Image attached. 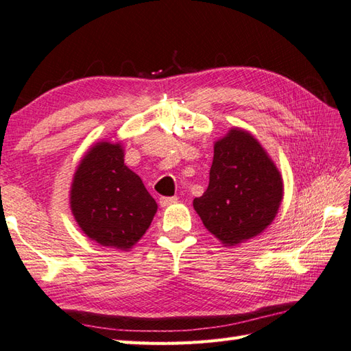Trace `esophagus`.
Segmentation results:
<instances>
[{
	"instance_id": "esophagus-1",
	"label": "esophagus",
	"mask_w": 351,
	"mask_h": 351,
	"mask_svg": "<svg viewBox=\"0 0 351 351\" xmlns=\"http://www.w3.org/2000/svg\"><path fill=\"white\" fill-rule=\"evenodd\" d=\"M174 202H177V197H160L159 199V204L162 207H168L171 204H174Z\"/></svg>"
}]
</instances>
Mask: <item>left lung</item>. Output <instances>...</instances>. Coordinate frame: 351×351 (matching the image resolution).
<instances>
[{
    "instance_id": "8db88e82",
    "label": "left lung",
    "mask_w": 351,
    "mask_h": 351,
    "mask_svg": "<svg viewBox=\"0 0 351 351\" xmlns=\"http://www.w3.org/2000/svg\"><path fill=\"white\" fill-rule=\"evenodd\" d=\"M282 195L274 160L249 132L234 128L215 143L208 188L193 208L216 239L234 246L269 227Z\"/></svg>"
}]
</instances>
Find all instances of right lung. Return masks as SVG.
<instances>
[{"label": "right lung", "instance_id": "obj_1", "mask_svg": "<svg viewBox=\"0 0 351 351\" xmlns=\"http://www.w3.org/2000/svg\"><path fill=\"white\" fill-rule=\"evenodd\" d=\"M123 158L121 144L93 145L77 165L70 207L91 240L126 251L145 234L158 204Z\"/></svg>", "mask_w": 351, "mask_h": 351}]
</instances>
